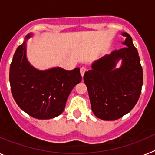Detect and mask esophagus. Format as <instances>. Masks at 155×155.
Listing matches in <instances>:
<instances>
[{
  "mask_svg": "<svg viewBox=\"0 0 155 155\" xmlns=\"http://www.w3.org/2000/svg\"><path fill=\"white\" fill-rule=\"evenodd\" d=\"M87 71V68L85 67H82L80 68V74H81L82 77H84V75L85 73V71Z\"/></svg>",
  "mask_w": 155,
  "mask_h": 155,
  "instance_id": "1",
  "label": "esophagus"
}]
</instances>
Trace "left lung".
<instances>
[{
  "label": "left lung",
  "instance_id": "left-lung-1",
  "mask_svg": "<svg viewBox=\"0 0 155 155\" xmlns=\"http://www.w3.org/2000/svg\"><path fill=\"white\" fill-rule=\"evenodd\" d=\"M121 35L127 47L94 62L84 76L92 111L104 120H114L129 113L141 94L143 76L139 53L132 37L126 32ZM120 59L122 66L116 69Z\"/></svg>",
  "mask_w": 155,
  "mask_h": 155
}]
</instances>
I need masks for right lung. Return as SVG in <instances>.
<instances>
[{
	"instance_id": "right-lung-1",
	"label": "right lung",
	"mask_w": 155,
	"mask_h": 155,
	"mask_svg": "<svg viewBox=\"0 0 155 155\" xmlns=\"http://www.w3.org/2000/svg\"><path fill=\"white\" fill-rule=\"evenodd\" d=\"M19 45L10 65L9 81L15 102L22 110L37 119H51L62 114L68 97L82 76L80 68L64 70L60 67L38 70L28 62L26 41Z\"/></svg>"
}]
</instances>
